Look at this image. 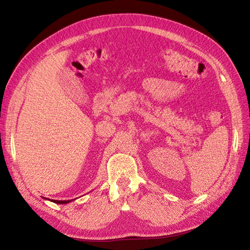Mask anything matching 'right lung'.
Listing matches in <instances>:
<instances>
[{"label": "right lung", "mask_w": 250, "mask_h": 250, "mask_svg": "<svg viewBox=\"0 0 250 250\" xmlns=\"http://www.w3.org/2000/svg\"><path fill=\"white\" fill-rule=\"evenodd\" d=\"M51 201V200H50ZM51 202H54V203H57V204H67L70 203V202H72V200H66V201H58V200H52Z\"/></svg>", "instance_id": "obj_1"}]
</instances>
